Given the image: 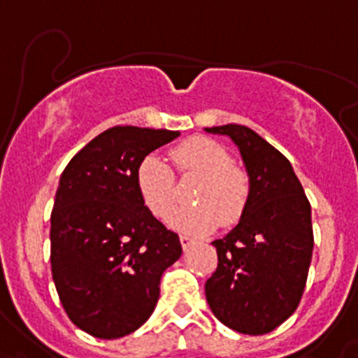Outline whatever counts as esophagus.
<instances>
[{
    "label": "esophagus",
    "mask_w": 358,
    "mask_h": 358,
    "mask_svg": "<svg viewBox=\"0 0 358 358\" xmlns=\"http://www.w3.org/2000/svg\"><path fill=\"white\" fill-rule=\"evenodd\" d=\"M180 243H182L183 250H187V248L191 247V245H194V239L189 238V236H180Z\"/></svg>",
    "instance_id": "1"
}]
</instances>
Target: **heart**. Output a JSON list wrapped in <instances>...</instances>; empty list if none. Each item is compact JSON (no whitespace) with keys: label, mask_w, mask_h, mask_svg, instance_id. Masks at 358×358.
Segmentation results:
<instances>
[{"label":"heart","mask_w":358,"mask_h":358,"mask_svg":"<svg viewBox=\"0 0 358 358\" xmlns=\"http://www.w3.org/2000/svg\"><path fill=\"white\" fill-rule=\"evenodd\" d=\"M180 173L200 175L192 200L198 205L176 209L167 223L176 231L207 234L217 223L229 227L241 220L250 196L248 176L231 166L232 158L223 145L207 136H192L171 151ZM136 192L149 213L164 220L176 200L175 175L158 155H148L135 171Z\"/></svg>","instance_id":"heart-1"}]
</instances>
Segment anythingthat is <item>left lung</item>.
Returning a JSON list of instances; mask_svg holds the SVG:
<instances>
[{"label": "left lung", "instance_id": "8db88e82", "mask_svg": "<svg viewBox=\"0 0 358 358\" xmlns=\"http://www.w3.org/2000/svg\"><path fill=\"white\" fill-rule=\"evenodd\" d=\"M238 145L250 196L225 238L213 245L216 272L205 297L217 321L245 335L268 334L299 306L312 263V207L292 164L250 127H205Z\"/></svg>", "mask_w": 358, "mask_h": 358}]
</instances>
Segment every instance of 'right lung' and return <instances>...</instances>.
I'll return each instance as SVG.
<instances>
[{
	"label": "right lung",
	"mask_w": 358,
	"mask_h": 358,
	"mask_svg": "<svg viewBox=\"0 0 358 358\" xmlns=\"http://www.w3.org/2000/svg\"><path fill=\"white\" fill-rule=\"evenodd\" d=\"M178 131L115 126L68 162L50 229L52 278L70 321L97 338H119L148 321L160 278L180 256L178 234L145 209L138 162Z\"/></svg>",
	"instance_id": "1"
}]
</instances>
